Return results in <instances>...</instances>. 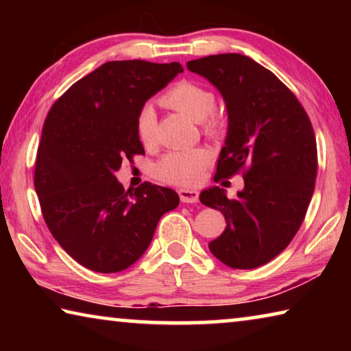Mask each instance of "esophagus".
Segmentation results:
<instances>
[{
  "label": "esophagus",
  "mask_w": 351,
  "mask_h": 351,
  "mask_svg": "<svg viewBox=\"0 0 351 351\" xmlns=\"http://www.w3.org/2000/svg\"><path fill=\"white\" fill-rule=\"evenodd\" d=\"M180 198H181V201L182 203H198V192L197 190H192V189H181L180 192Z\"/></svg>",
  "instance_id": "1"
}]
</instances>
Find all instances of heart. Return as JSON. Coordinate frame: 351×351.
I'll return each mask as SVG.
<instances>
[{
  "instance_id": "obj_1",
  "label": "heart",
  "mask_w": 351,
  "mask_h": 351,
  "mask_svg": "<svg viewBox=\"0 0 351 351\" xmlns=\"http://www.w3.org/2000/svg\"><path fill=\"white\" fill-rule=\"evenodd\" d=\"M162 102L199 122L207 136H217L223 132L224 117L215 110V94L198 82L181 80L175 83L165 91ZM156 111L152 104H145L136 116V134L142 144L150 145L156 139ZM210 159V153L206 148L169 152L153 165V176L165 184L195 186L203 180Z\"/></svg>"
}]
</instances>
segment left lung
I'll return each instance as SVG.
<instances>
[{
    "instance_id": "left-lung-1",
    "label": "left lung",
    "mask_w": 351,
    "mask_h": 351,
    "mask_svg": "<svg viewBox=\"0 0 351 351\" xmlns=\"http://www.w3.org/2000/svg\"><path fill=\"white\" fill-rule=\"evenodd\" d=\"M226 102L229 128L215 182L243 175L237 198L203 190L199 201L226 218L210 252L234 269H254L276 258L304 223L317 175V145L310 117L294 93L269 69L241 54L187 62Z\"/></svg>"
}]
</instances>
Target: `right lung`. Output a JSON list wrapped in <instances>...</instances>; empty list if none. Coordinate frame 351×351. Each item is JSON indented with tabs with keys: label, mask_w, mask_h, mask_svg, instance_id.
<instances>
[{
	"label": "right lung",
	"mask_w": 351,
	"mask_h": 351,
	"mask_svg": "<svg viewBox=\"0 0 351 351\" xmlns=\"http://www.w3.org/2000/svg\"><path fill=\"white\" fill-rule=\"evenodd\" d=\"M180 63L106 62L77 80L46 116L34 186L51 234L77 263L111 274L132 266L159 218L180 204L171 189L142 182L125 192L114 171L144 147L136 116Z\"/></svg>",
	"instance_id": "add662e5"
}]
</instances>
